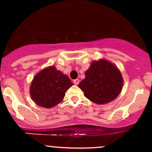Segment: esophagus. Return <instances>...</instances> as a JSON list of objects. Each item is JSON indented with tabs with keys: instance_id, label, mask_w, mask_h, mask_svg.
<instances>
[{
	"instance_id": "1",
	"label": "esophagus",
	"mask_w": 152,
	"mask_h": 152,
	"mask_svg": "<svg viewBox=\"0 0 152 152\" xmlns=\"http://www.w3.org/2000/svg\"><path fill=\"white\" fill-rule=\"evenodd\" d=\"M74 83L75 85H78V83H79V80H78V78H77V79H75L74 81Z\"/></svg>"
}]
</instances>
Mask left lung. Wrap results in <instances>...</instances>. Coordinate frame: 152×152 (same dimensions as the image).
<instances>
[{"instance_id":"8db88e82","label":"left lung","mask_w":152,"mask_h":152,"mask_svg":"<svg viewBox=\"0 0 152 152\" xmlns=\"http://www.w3.org/2000/svg\"><path fill=\"white\" fill-rule=\"evenodd\" d=\"M85 76L78 86L91 102L105 104L114 100L121 93L124 83L121 71L106 59L94 61Z\"/></svg>"}]
</instances>
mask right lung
<instances>
[{
  "instance_id": "add662e5",
  "label": "right lung",
  "mask_w": 152,
  "mask_h": 152,
  "mask_svg": "<svg viewBox=\"0 0 152 152\" xmlns=\"http://www.w3.org/2000/svg\"><path fill=\"white\" fill-rule=\"evenodd\" d=\"M73 84L69 78L55 66H48L34 77L30 95L38 106L50 109L61 102L66 91Z\"/></svg>"
}]
</instances>
